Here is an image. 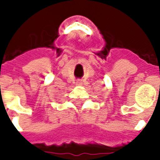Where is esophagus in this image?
Returning <instances> with one entry per match:
<instances>
[{
	"label": "esophagus",
	"instance_id": "1",
	"mask_svg": "<svg viewBox=\"0 0 160 160\" xmlns=\"http://www.w3.org/2000/svg\"><path fill=\"white\" fill-rule=\"evenodd\" d=\"M76 85L77 86H81V85H82V81L80 80H76Z\"/></svg>",
	"mask_w": 160,
	"mask_h": 160
}]
</instances>
